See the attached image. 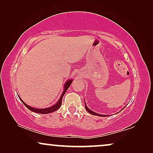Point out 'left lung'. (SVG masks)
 Masks as SVG:
<instances>
[{"label": "left lung", "mask_w": 153, "mask_h": 153, "mask_svg": "<svg viewBox=\"0 0 153 153\" xmlns=\"http://www.w3.org/2000/svg\"><path fill=\"white\" fill-rule=\"evenodd\" d=\"M85 109L87 110V111H88L90 114H91L92 115H94V116H104V115H101V114H96V113H95V112H93V111H92L91 110V109H89L87 107V106L85 105ZM105 116H106L105 115Z\"/></svg>", "instance_id": "obj_1"}]
</instances>
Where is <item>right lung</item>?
Masks as SVG:
<instances>
[{
	"instance_id": "right-lung-1",
	"label": "right lung",
	"mask_w": 153,
	"mask_h": 153,
	"mask_svg": "<svg viewBox=\"0 0 153 153\" xmlns=\"http://www.w3.org/2000/svg\"><path fill=\"white\" fill-rule=\"evenodd\" d=\"M72 82V79H70V80H68V81H67L65 84V86H64V91H63V93H62V95L60 96V100H58V102L55 104V105L52 106H51V107H49L47 108H35L31 107V106H29L28 105H27V104L25 103L24 102H23L22 100H21V98H20V100H22L23 104H24L29 110H30L31 111H33L35 113H38V114H49V113H52V112L55 111H56V110H58V108L60 107V106H61V104H62V97H63V95H65V93L67 90L68 89V88L70 86Z\"/></svg>"
}]
</instances>
